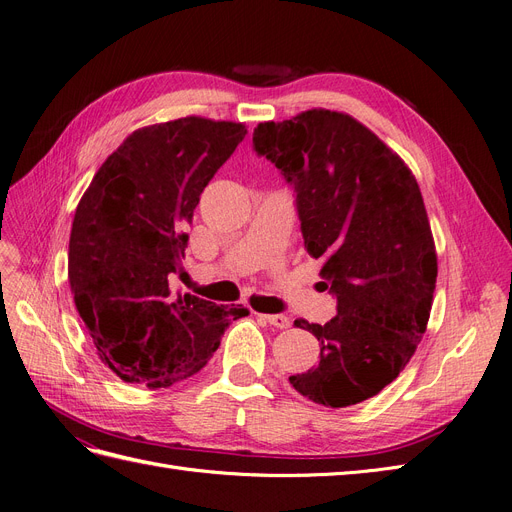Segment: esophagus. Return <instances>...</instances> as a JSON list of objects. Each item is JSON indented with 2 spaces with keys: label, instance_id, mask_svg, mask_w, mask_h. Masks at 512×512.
I'll use <instances>...</instances> for the list:
<instances>
[{
  "label": "esophagus",
  "instance_id": "esophagus-1",
  "mask_svg": "<svg viewBox=\"0 0 512 512\" xmlns=\"http://www.w3.org/2000/svg\"><path fill=\"white\" fill-rule=\"evenodd\" d=\"M268 325L278 327V329H289L291 327V318L285 314H259Z\"/></svg>",
  "mask_w": 512,
  "mask_h": 512
}]
</instances>
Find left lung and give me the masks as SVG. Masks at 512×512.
<instances>
[{"instance_id": "obj_1", "label": "left lung", "mask_w": 512, "mask_h": 512, "mask_svg": "<svg viewBox=\"0 0 512 512\" xmlns=\"http://www.w3.org/2000/svg\"><path fill=\"white\" fill-rule=\"evenodd\" d=\"M253 143L295 187L306 251L337 295L329 323L295 320L316 335L320 361L289 382L325 407L363 403L407 367L430 318L439 266L420 185L344 111L261 122Z\"/></svg>"}]
</instances>
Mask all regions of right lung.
Listing matches in <instances>:
<instances>
[{"instance_id": "1", "label": "right lung", "mask_w": 512, "mask_h": 512, "mask_svg": "<svg viewBox=\"0 0 512 512\" xmlns=\"http://www.w3.org/2000/svg\"><path fill=\"white\" fill-rule=\"evenodd\" d=\"M246 135L187 116L137 128L101 164L69 236V287L101 361L128 384L168 388L198 373L242 306L170 291L200 194Z\"/></svg>"}]
</instances>
